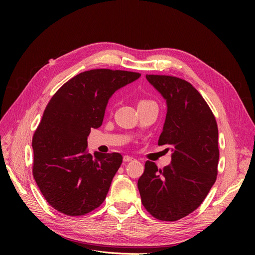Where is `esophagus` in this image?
<instances>
[{"instance_id": "esophagus-1", "label": "esophagus", "mask_w": 255, "mask_h": 255, "mask_svg": "<svg viewBox=\"0 0 255 255\" xmlns=\"http://www.w3.org/2000/svg\"><path fill=\"white\" fill-rule=\"evenodd\" d=\"M123 160H124V162H130V161H132V160H134V158L133 157H130V156H124L123 157Z\"/></svg>"}]
</instances>
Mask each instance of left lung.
<instances>
[{"instance_id": "1", "label": "left lung", "mask_w": 255, "mask_h": 255, "mask_svg": "<svg viewBox=\"0 0 255 255\" xmlns=\"http://www.w3.org/2000/svg\"><path fill=\"white\" fill-rule=\"evenodd\" d=\"M166 101V117L158 144H169L171 162L159 169L146 161L137 187L152 216L176 221L196 210L216 181L218 127L209 105L184 79L145 75Z\"/></svg>"}]
</instances>
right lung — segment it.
Returning <instances> with one entry per match:
<instances>
[{"label": "right lung", "instance_id": "right-lung-1", "mask_svg": "<svg viewBox=\"0 0 255 255\" xmlns=\"http://www.w3.org/2000/svg\"><path fill=\"white\" fill-rule=\"evenodd\" d=\"M139 73L94 69L79 73L52 96L33 137V176L47 203L69 216L98 208L122 164L119 153L87 152L91 128L102 125L114 93Z\"/></svg>", "mask_w": 255, "mask_h": 255}]
</instances>
